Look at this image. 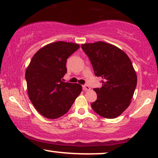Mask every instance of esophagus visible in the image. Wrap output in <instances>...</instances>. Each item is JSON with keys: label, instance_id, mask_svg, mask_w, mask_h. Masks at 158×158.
<instances>
[{"label": "esophagus", "instance_id": "34e87169", "mask_svg": "<svg viewBox=\"0 0 158 158\" xmlns=\"http://www.w3.org/2000/svg\"><path fill=\"white\" fill-rule=\"evenodd\" d=\"M83 90H85V91H86V90H89L90 88L89 87V85H83Z\"/></svg>", "mask_w": 158, "mask_h": 158}]
</instances>
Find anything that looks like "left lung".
Wrapping results in <instances>:
<instances>
[{
  "label": "left lung",
  "mask_w": 158,
  "mask_h": 158,
  "mask_svg": "<svg viewBox=\"0 0 158 158\" xmlns=\"http://www.w3.org/2000/svg\"><path fill=\"white\" fill-rule=\"evenodd\" d=\"M94 68L101 77L102 87L94 88L97 100L94 111L103 117L114 118L121 115L131 103L137 86V75L127 54L114 45L98 42L81 45Z\"/></svg>",
  "instance_id": "left-lung-1"
}]
</instances>
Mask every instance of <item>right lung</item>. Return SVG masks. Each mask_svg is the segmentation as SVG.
I'll list each match as a JSON object with an SVG mask.
<instances>
[{
    "label": "right lung",
    "instance_id": "obj_1",
    "mask_svg": "<svg viewBox=\"0 0 158 158\" xmlns=\"http://www.w3.org/2000/svg\"><path fill=\"white\" fill-rule=\"evenodd\" d=\"M79 47L61 41L47 44L36 52L26 70L30 101L44 117L63 116L82 91L79 84L62 81L67 73V60Z\"/></svg>",
    "mask_w": 158,
    "mask_h": 158
}]
</instances>
